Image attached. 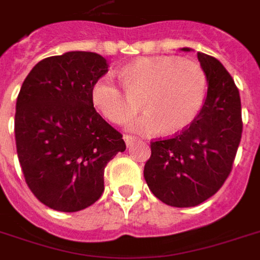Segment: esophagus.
<instances>
[{"label": "esophagus", "mask_w": 260, "mask_h": 260, "mask_svg": "<svg viewBox=\"0 0 260 260\" xmlns=\"http://www.w3.org/2000/svg\"><path fill=\"white\" fill-rule=\"evenodd\" d=\"M124 142H125L126 147H131V146H134V143L136 142V139L132 138V136H129V135H124Z\"/></svg>", "instance_id": "esophagus-1"}]
</instances>
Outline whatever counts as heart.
<instances>
[{
	"label": "heart",
	"instance_id": "obj_1",
	"mask_svg": "<svg viewBox=\"0 0 260 260\" xmlns=\"http://www.w3.org/2000/svg\"><path fill=\"white\" fill-rule=\"evenodd\" d=\"M125 89L110 75H104L91 87V100L109 121L122 124L139 109L146 113L126 124L132 132L165 135L181 132L194 121L206 93V75L190 59L177 56H144L121 71Z\"/></svg>",
	"mask_w": 260,
	"mask_h": 260
}]
</instances>
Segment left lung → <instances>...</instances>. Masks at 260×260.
Listing matches in <instances>:
<instances>
[{
	"label": "left lung",
	"instance_id": "left-lung-1",
	"mask_svg": "<svg viewBox=\"0 0 260 260\" xmlns=\"http://www.w3.org/2000/svg\"><path fill=\"white\" fill-rule=\"evenodd\" d=\"M197 56L208 85L202 109L181 134L151 143L144 166V179L155 197L175 208L200 205L217 193L242 139V104L234 79L216 58L202 52Z\"/></svg>",
	"mask_w": 260,
	"mask_h": 260
}]
</instances>
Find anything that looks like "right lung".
Segmentation results:
<instances>
[{
    "label": "right lung",
    "instance_id": "add662e5",
    "mask_svg": "<svg viewBox=\"0 0 260 260\" xmlns=\"http://www.w3.org/2000/svg\"><path fill=\"white\" fill-rule=\"evenodd\" d=\"M108 71L101 55L70 51L40 60L22 83L14 116L17 156L35 197L59 212L93 205L104 171L125 151L120 132L95 112L91 87Z\"/></svg>",
    "mask_w": 260,
    "mask_h": 260
}]
</instances>
